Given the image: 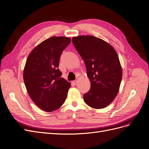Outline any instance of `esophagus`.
Listing matches in <instances>:
<instances>
[{"label": "esophagus", "instance_id": "esophagus-1", "mask_svg": "<svg viewBox=\"0 0 149 149\" xmlns=\"http://www.w3.org/2000/svg\"><path fill=\"white\" fill-rule=\"evenodd\" d=\"M73 83L74 84H76V83H78V80H75V81H73Z\"/></svg>", "mask_w": 149, "mask_h": 149}]
</instances>
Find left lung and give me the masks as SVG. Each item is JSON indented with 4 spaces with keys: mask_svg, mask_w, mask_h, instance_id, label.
I'll use <instances>...</instances> for the list:
<instances>
[{
    "mask_svg": "<svg viewBox=\"0 0 149 149\" xmlns=\"http://www.w3.org/2000/svg\"><path fill=\"white\" fill-rule=\"evenodd\" d=\"M72 42L82 57L91 83L84 94L85 103L94 109L109 106L118 94L123 70L115 49L104 40L91 35H80Z\"/></svg>",
    "mask_w": 149,
    "mask_h": 149,
    "instance_id": "1",
    "label": "left lung"
}]
</instances>
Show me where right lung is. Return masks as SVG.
Here are the masks:
<instances>
[{
  "label": "right lung",
  "mask_w": 149,
  "mask_h": 149,
  "mask_svg": "<svg viewBox=\"0 0 149 149\" xmlns=\"http://www.w3.org/2000/svg\"><path fill=\"white\" fill-rule=\"evenodd\" d=\"M71 42L64 37H52L35 47L26 59L24 81L30 98L42 110L55 111L63 104L71 84L61 77L60 56Z\"/></svg>",
  "instance_id": "1"
}]
</instances>
